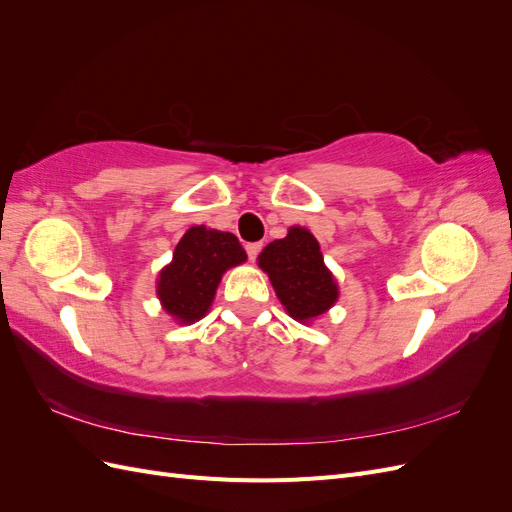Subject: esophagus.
<instances>
[{
	"label": "esophagus",
	"instance_id": "34e87169",
	"mask_svg": "<svg viewBox=\"0 0 512 512\" xmlns=\"http://www.w3.org/2000/svg\"><path fill=\"white\" fill-rule=\"evenodd\" d=\"M245 250H247V256H250V260L254 262V260L258 258L260 250H262V243H260V241H258V243H247Z\"/></svg>",
	"mask_w": 512,
	"mask_h": 512
}]
</instances>
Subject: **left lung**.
I'll return each mask as SVG.
<instances>
[{
	"label": "left lung",
	"mask_w": 512,
	"mask_h": 512,
	"mask_svg": "<svg viewBox=\"0 0 512 512\" xmlns=\"http://www.w3.org/2000/svg\"><path fill=\"white\" fill-rule=\"evenodd\" d=\"M258 267L269 275L286 312L303 324L322 316L339 297L335 277L307 228L292 226L284 239L269 243L258 256Z\"/></svg>",
	"instance_id": "8db88e82"
}]
</instances>
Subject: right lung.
<instances>
[{"mask_svg": "<svg viewBox=\"0 0 512 512\" xmlns=\"http://www.w3.org/2000/svg\"><path fill=\"white\" fill-rule=\"evenodd\" d=\"M245 260L247 254L232 232L192 226L158 277L164 312L181 324L200 320L209 312L222 275Z\"/></svg>", "mask_w": 512, "mask_h": 512, "instance_id": "add662e5", "label": "right lung"}]
</instances>
